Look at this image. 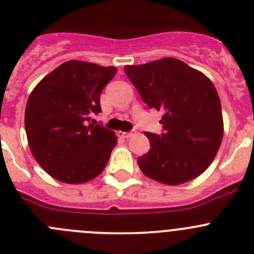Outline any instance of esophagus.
Here are the masks:
<instances>
[{"instance_id":"34e87169","label":"esophagus","mask_w":254,"mask_h":254,"mask_svg":"<svg viewBox=\"0 0 254 254\" xmlns=\"http://www.w3.org/2000/svg\"><path fill=\"white\" fill-rule=\"evenodd\" d=\"M118 134H120L121 137H123V138H131L132 136H134V134H136V131H131V132H118Z\"/></svg>"}]
</instances>
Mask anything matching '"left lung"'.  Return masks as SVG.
I'll return each instance as SVG.
<instances>
[{
  "mask_svg": "<svg viewBox=\"0 0 254 254\" xmlns=\"http://www.w3.org/2000/svg\"><path fill=\"white\" fill-rule=\"evenodd\" d=\"M125 72L148 108L163 111V133L146 132L151 149L137 163L151 180L182 185L209 167L223 138L221 101L211 79L180 60L166 57Z\"/></svg>",
  "mask_w": 254,
  "mask_h": 254,
  "instance_id": "8db88e82",
  "label": "left lung"
}]
</instances>
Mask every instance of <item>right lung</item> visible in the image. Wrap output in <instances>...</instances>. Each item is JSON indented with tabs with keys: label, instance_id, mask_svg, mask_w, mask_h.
Listing matches in <instances>:
<instances>
[{
	"label": "right lung",
	"instance_id": "1",
	"mask_svg": "<svg viewBox=\"0 0 254 254\" xmlns=\"http://www.w3.org/2000/svg\"><path fill=\"white\" fill-rule=\"evenodd\" d=\"M116 72L112 66L72 60L43 77L31 92L25 112L28 146L55 180L78 185L105 170L117 137L89 122L101 111V92Z\"/></svg>",
	"mask_w": 254,
	"mask_h": 254
}]
</instances>
